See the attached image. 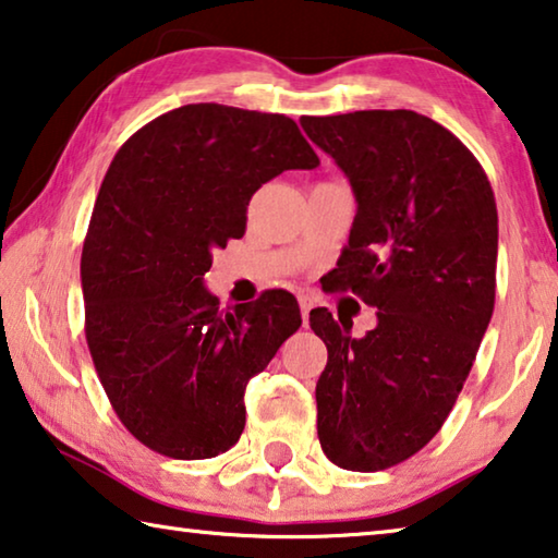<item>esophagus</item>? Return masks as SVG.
<instances>
[{"mask_svg":"<svg viewBox=\"0 0 558 558\" xmlns=\"http://www.w3.org/2000/svg\"><path fill=\"white\" fill-rule=\"evenodd\" d=\"M311 311H313V300L311 298H300V313H303V325L307 327V323H311Z\"/></svg>","mask_w":558,"mask_h":558,"instance_id":"obj_1","label":"esophagus"}]
</instances>
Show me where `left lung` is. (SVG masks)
Wrapping results in <instances>:
<instances>
[{"mask_svg":"<svg viewBox=\"0 0 558 558\" xmlns=\"http://www.w3.org/2000/svg\"><path fill=\"white\" fill-rule=\"evenodd\" d=\"M357 201L332 286L377 307V327L313 311L327 348L317 437L332 464L379 472L417 454L452 412L497 293L499 218L484 168L417 111L303 117Z\"/></svg>","mask_w":558,"mask_h":558,"instance_id":"8db88e82","label":"left lung"}]
</instances>
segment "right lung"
<instances>
[{"label": "right lung", "mask_w": 558, "mask_h": 558, "mask_svg": "<svg viewBox=\"0 0 558 558\" xmlns=\"http://www.w3.org/2000/svg\"><path fill=\"white\" fill-rule=\"evenodd\" d=\"M320 158L282 113L189 104L138 129L106 171L82 251L86 342L123 427L208 459L245 427V385L303 317L286 290L218 311L216 247L243 238L263 183Z\"/></svg>", "instance_id": "add662e5"}]
</instances>
